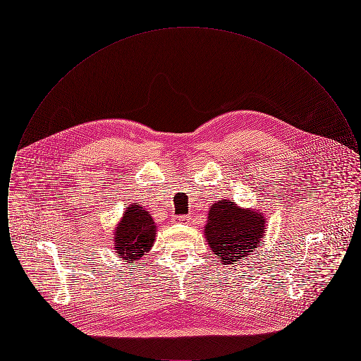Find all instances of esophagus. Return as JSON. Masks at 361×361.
I'll return each instance as SVG.
<instances>
[{
	"mask_svg": "<svg viewBox=\"0 0 361 361\" xmlns=\"http://www.w3.org/2000/svg\"><path fill=\"white\" fill-rule=\"evenodd\" d=\"M173 221H174V222H177V224H185V222H188L189 216L188 215H180V216H174V218H173Z\"/></svg>",
	"mask_w": 361,
	"mask_h": 361,
	"instance_id": "obj_1",
	"label": "esophagus"
}]
</instances>
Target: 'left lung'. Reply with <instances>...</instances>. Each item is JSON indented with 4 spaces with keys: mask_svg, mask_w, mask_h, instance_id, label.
<instances>
[{
    "mask_svg": "<svg viewBox=\"0 0 361 361\" xmlns=\"http://www.w3.org/2000/svg\"><path fill=\"white\" fill-rule=\"evenodd\" d=\"M265 218L252 208H242L231 200H219L209 207L204 238L224 265L249 256L264 238Z\"/></svg>",
    "mask_w": 361,
    "mask_h": 361,
    "instance_id": "obj_1",
    "label": "left lung"
}]
</instances>
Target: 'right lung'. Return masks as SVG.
Returning <instances> with one entry per match:
<instances>
[{"label":"right lung","instance_id":"add662e5","mask_svg":"<svg viewBox=\"0 0 361 361\" xmlns=\"http://www.w3.org/2000/svg\"><path fill=\"white\" fill-rule=\"evenodd\" d=\"M155 226L150 214L139 204L126 208L121 222L115 228V250L121 258L135 262L153 246Z\"/></svg>","mask_w":361,"mask_h":361}]
</instances>
